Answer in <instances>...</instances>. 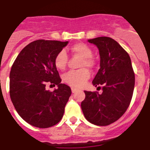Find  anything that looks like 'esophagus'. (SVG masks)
<instances>
[{
	"label": "esophagus",
	"mask_w": 150,
	"mask_h": 150,
	"mask_svg": "<svg viewBox=\"0 0 150 150\" xmlns=\"http://www.w3.org/2000/svg\"><path fill=\"white\" fill-rule=\"evenodd\" d=\"M77 92V89L76 88H71V92L72 93H75V92Z\"/></svg>",
	"instance_id": "esophagus-1"
}]
</instances>
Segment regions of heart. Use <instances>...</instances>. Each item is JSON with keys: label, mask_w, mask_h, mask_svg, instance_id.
<instances>
[{"label": "heart", "mask_w": 150, "mask_h": 150, "mask_svg": "<svg viewBox=\"0 0 150 150\" xmlns=\"http://www.w3.org/2000/svg\"><path fill=\"white\" fill-rule=\"evenodd\" d=\"M71 51L73 54H77L82 58L81 68H92L94 62L92 59V49L83 43H78L71 46ZM68 56L64 51H60L56 54L54 60V64L58 70H64L66 67ZM90 78V72L87 69H82L79 71H69L62 76V81L73 88H81L85 85L87 80Z\"/></svg>", "instance_id": "1"}]
</instances>
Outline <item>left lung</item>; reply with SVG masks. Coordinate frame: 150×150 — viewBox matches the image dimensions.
I'll list each match as a JSON object with an SVG mask.
<instances>
[{
    "instance_id": "8db88e82",
    "label": "left lung",
    "mask_w": 150,
    "mask_h": 150,
    "mask_svg": "<svg viewBox=\"0 0 150 150\" xmlns=\"http://www.w3.org/2000/svg\"><path fill=\"white\" fill-rule=\"evenodd\" d=\"M88 41L98 47L100 69L92 84L102 86L103 93L85 91L81 103L88 121L96 126H108L123 115L132 99L135 74L131 59L117 41L109 37H98Z\"/></svg>"
}]
</instances>
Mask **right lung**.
<instances>
[{"label": "right lung", "mask_w": 150, "mask_h": 150, "mask_svg": "<svg viewBox=\"0 0 150 150\" xmlns=\"http://www.w3.org/2000/svg\"><path fill=\"white\" fill-rule=\"evenodd\" d=\"M69 41L37 40L23 48L10 73V96L16 111L24 121L38 128H48L60 122L71 94L61 83L54 66L56 54ZM47 83L58 88L46 90Z\"/></svg>", "instance_id": "1"}]
</instances>
